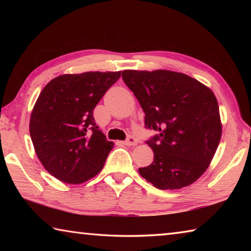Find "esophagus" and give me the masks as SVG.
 Returning <instances> with one entry per match:
<instances>
[{"label": "esophagus", "instance_id": "34e87169", "mask_svg": "<svg viewBox=\"0 0 251 251\" xmlns=\"http://www.w3.org/2000/svg\"><path fill=\"white\" fill-rule=\"evenodd\" d=\"M124 144L126 146H135V145H137V141H136V138L129 136V137L124 142Z\"/></svg>", "mask_w": 251, "mask_h": 251}]
</instances>
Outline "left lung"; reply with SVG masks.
Masks as SVG:
<instances>
[{"mask_svg": "<svg viewBox=\"0 0 251 251\" xmlns=\"http://www.w3.org/2000/svg\"><path fill=\"white\" fill-rule=\"evenodd\" d=\"M122 77L145 113V127L157 133L146 141L154 161L138 169L141 176L163 190L193 184L209 166L222 137L214 93L172 71H123Z\"/></svg>", "mask_w": 251, "mask_h": 251, "instance_id": "8db88e82", "label": "left lung"}]
</instances>
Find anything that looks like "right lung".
I'll return each instance as SVG.
<instances>
[{
    "mask_svg": "<svg viewBox=\"0 0 251 251\" xmlns=\"http://www.w3.org/2000/svg\"><path fill=\"white\" fill-rule=\"evenodd\" d=\"M121 72L61 75L41 92L29 120L35 152L50 175L82 184L103 168L114 143L96 125L93 110Z\"/></svg>",
    "mask_w": 251,
    "mask_h": 251,
    "instance_id": "1",
    "label": "right lung"
}]
</instances>
